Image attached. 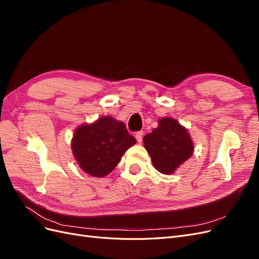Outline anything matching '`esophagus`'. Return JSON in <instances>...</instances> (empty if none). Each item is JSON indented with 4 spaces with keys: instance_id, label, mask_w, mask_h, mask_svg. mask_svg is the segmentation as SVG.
Here are the masks:
<instances>
[{
    "instance_id": "obj_1",
    "label": "esophagus",
    "mask_w": 259,
    "mask_h": 259,
    "mask_svg": "<svg viewBox=\"0 0 259 259\" xmlns=\"http://www.w3.org/2000/svg\"><path fill=\"white\" fill-rule=\"evenodd\" d=\"M143 136H144V132L143 131H139L136 133L135 138L138 143H142L143 142Z\"/></svg>"
}]
</instances>
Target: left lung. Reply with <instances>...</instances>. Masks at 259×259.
<instances>
[{"label":"left lung","instance_id":"1","mask_svg":"<svg viewBox=\"0 0 259 259\" xmlns=\"http://www.w3.org/2000/svg\"><path fill=\"white\" fill-rule=\"evenodd\" d=\"M152 164L162 174L170 175L190 158L193 143L188 131L171 117H162L158 127L144 137Z\"/></svg>","mask_w":259,"mask_h":259}]
</instances>
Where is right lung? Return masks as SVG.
Segmentation results:
<instances>
[{
    "instance_id": "obj_1",
    "label": "right lung",
    "mask_w": 259,
    "mask_h": 259,
    "mask_svg": "<svg viewBox=\"0 0 259 259\" xmlns=\"http://www.w3.org/2000/svg\"><path fill=\"white\" fill-rule=\"evenodd\" d=\"M136 144L125 124L111 116L77 126L71 149L79 166L93 177L111 173L128 148Z\"/></svg>"
}]
</instances>
